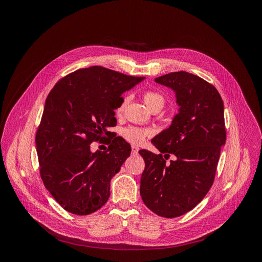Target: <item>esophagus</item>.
<instances>
[{
	"mask_svg": "<svg viewBox=\"0 0 262 262\" xmlns=\"http://www.w3.org/2000/svg\"><path fill=\"white\" fill-rule=\"evenodd\" d=\"M131 152H132V154H138L139 153V147L136 146V145H132Z\"/></svg>",
	"mask_w": 262,
	"mask_h": 262,
	"instance_id": "34e87169",
	"label": "esophagus"
}]
</instances>
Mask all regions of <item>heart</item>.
Wrapping results in <instances>:
<instances>
[{"label": "heart", "mask_w": 262, "mask_h": 262, "mask_svg": "<svg viewBox=\"0 0 262 262\" xmlns=\"http://www.w3.org/2000/svg\"><path fill=\"white\" fill-rule=\"evenodd\" d=\"M129 99H130L129 95H124L120 101V104L118 105V107L116 109L117 114L123 113V110L125 109V106H126V104H128ZM144 101H145L146 106L150 110L156 109V108L162 109L165 104V98L160 93H156L153 91H147L144 93ZM121 136L132 144H141L142 142L146 139V137L150 136V131L147 129L139 128V126L131 125V126H126V128L121 130Z\"/></svg>", "instance_id": "b5f03b06"}]
</instances>
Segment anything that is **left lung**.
I'll use <instances>...</instances> for the list:
<instances>
[{
    "label": "left lung",
    "mask_w": 262,
    "mask_h": 262,
    "mask_svg": "<svg viewBox=\"0 0 262 262\" xmlns=\"http://www.w3.org/2000/svg\"><path fill=\"white\" fill-rule=\"evenodd\" d=\"M155 82L176 93L179 109L169 128L152 140L164 156L139 150L145 162L140 193L150 211L172 219L192 210L213 185L226 141L224 104L212 84L185 71ZM170 155L177 158L166 163Z\"/></svg>",
    "instance_id": "1"
}]
</instances>
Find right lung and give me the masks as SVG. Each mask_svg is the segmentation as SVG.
Listing matches in <instances>:
<instances>
[{
  "label": "right lung",
  "mask_w": 262,
  "mask_h": 262,
  "mask_svg": "<svg viewBox=\"0 0 262 262\" xmlns=\"http://www.w3.org/2000/svg\"><path fill=\"white\" fill-rule=\"evenodd\" d=\"M143 80L96 66L61 78L49 93L36 148L43 185L66 211L87 215L107 202L110 180L131 153L108 129L117 124L121 94ZM104 138L108 148L93 154L91 142Z\"/></svg>",
  "instance_id": "obj_1"
}]
</instances>
